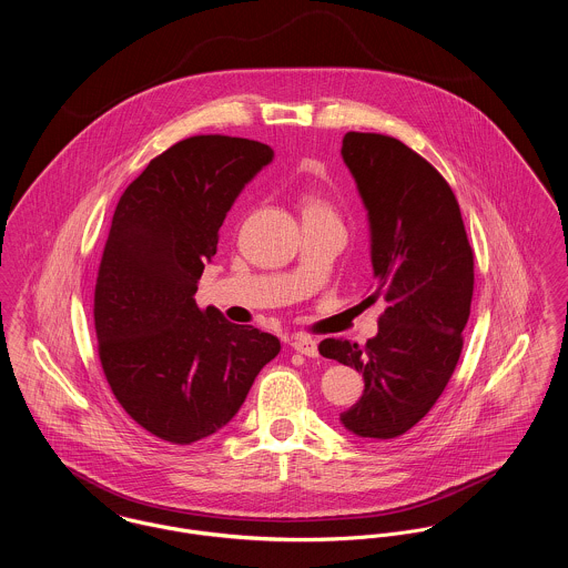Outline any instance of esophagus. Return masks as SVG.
I'll use <instances>...</instances> for the list:
<instances>
[{"label": "esophagus", "mask_w": 568, "mask_h": 568, "mask_svg": "<svg viewBox=\"0 0 568 568\" xmlns=\"http://www.w3.org/2000/svg\"><path fill=\"white\" fill-rule=\"evenodd\" d=\"M292 348L305 357H317V342L307 335H296L292 339Z\"/></svg>", "instance_id": "34e87169"}]
</instances>
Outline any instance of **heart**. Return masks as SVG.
Listing matches in <instances>:
<instances>
[{"label": "heart", "instance_id": "b5f03b06", "mask_svg": "<svg viewBox=\"0 0 568 568\" xmlns=\"http://www.w3.org/2000/svg\"><path fill=\"white\" fill-rule=\"evenodd\" d=\"M307 211H326V209H324V206H322V204H320V202H312V204H310V209H307Z\"/></svg>", "mask_w": 568, "mask_h": 568}]
</instances>
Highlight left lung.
Wrapping results in <instances>:
<instances>
[{"label":"left lung","mask_w":568,"mask_h":568,"mask_svg":"<svg viewBox=\"0 0 568 568\" xmlns=\"http://www.w3.org/2000/svg\"><path fill=\"white\" fill-rule=\"evenodd\" d=\"M342 159L368 211L375 294L385 312L362 348L320 342V355L364 375L362 398L339 414L357 438L392 440L423 420L462 355L473 301V248L448 183L394 136L346 132Z\"/></svg>","instance_id":"8db88e82"}]
</instances>
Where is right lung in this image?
Instances as JSON below:
<instances>
[{
	"label": "right lung",
	"mask_w": 568,
	"mask_h": 568,
	"mask_svg": "<svg viewBox=\"0 0 568 568\" xmlns=\"http://www.w3.org/2000/svg\"><path fill=\"white\" fill-rule=\"evenodd\" d=\"M272 159L251 139L190 136L118 202L95 285L98 351L128 416L161 440L191 444L226 427L281 351L278 337L195 305L226 213Z\"/></svg>",
	"instance_id": "1"
}]
</instances>
